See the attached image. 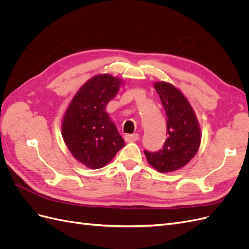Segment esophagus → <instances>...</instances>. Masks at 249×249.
<instances>
[{"label":"esophagus","instance_id":"34e87169","mask_svg":"<svg viewBox=\"0 0 249 249\" xmlns=\"http://www.w3.org/2000/svg\"><path fill=\"white\" fill-rule=\"evenodd\" d=\"M138 139H139V135L138 134H126V135H124V140L126 142L137 141Z\"/></svg>","mask_w":249,"mask_h":249}]
</instances>
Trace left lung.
I'll return each instance as SVG.
<instances>
[{
	"label": "left lung",
	"mask_w": 249,
	"mask_h": 249,
	"mask_svg": "<svg viewBox=\"0 0 249 249\" xmlns=\"http://www.w3.org/2000/svg\"><path fill=\"white\" fill-rule=\"evenodd\" d=\"M167 117V139L158 152L144 150L147 162L159 172L184 167L197 153L201 135L198 120L184 94L167 82L154 84Z\"/></svg>",
	"instance_id": "1"
}]
</instances>
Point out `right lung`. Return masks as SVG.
Wrapping results in <instances>:
<instances>
[{
	"instance_id": "add662e5",
	"label": "right lung",
	"mask_w": 249,
	"mask_h": 249,
	"mask_svg": "<svg viewBox=\"0 0 249 249\" xmlns=\"http://www.w3.org/2000/svg\"><path fill=\"white\" fill-rule=\"evenodd\" d=\"M122 84L111 74H97L79 89L64 114L65 144L74 159L91 169L104 167L125 145L106 112Z\"/></svg>"
}]
</instances>
